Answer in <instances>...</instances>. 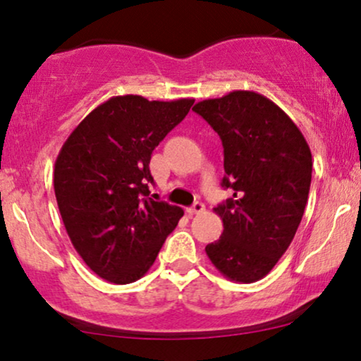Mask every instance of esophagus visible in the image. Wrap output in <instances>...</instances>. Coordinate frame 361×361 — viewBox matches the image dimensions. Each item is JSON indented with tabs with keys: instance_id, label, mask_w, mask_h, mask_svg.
Segmentation results:
<instances>
[{
	"instance_id": "obj_1",
	"label": "esophagus",
	"mask_w": 361,
	"mask_h": 361,
	"mask_svg": "<svg viewBox=\"0 0 361 361\" xmlns=\"http://www.w3.org/2000/svg\"><path fill=\"white\" fill-rule=\"evenodd\" d=\"M204 212H205V205L202 204V202H195L194 205L187 209V214L189 215H199V214H204Z\"/></svg>"
}]
</instances>
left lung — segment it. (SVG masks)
Here are the masks:
<instances>
[{"label": "left lung", "mask_w": 361, "mask_h": 361, "mask_svg": "<svg viewBox=\"0 0 361 361\" xmlns=\"http://www.w3.org/2000/svg\"><path fill=\"white\" fill-rule=\"evenodd\" d=\"M224 145L221 187L233 197L215 207L224 233L205 246L221 274L255 283L274 268L302 220L312 154L281 108L256 92L235 90L192 108Z\"/></svg>", "instance_id": "obj_1"}]
</instances>
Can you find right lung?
Masks as SVG:
<instances>
[{
    "label": "right lung",
    "mask_w": 361,
    "mask_h": 361,
    "mask_svg": "<svg viewBox=\"0 0 361 361\" xmlns=\"http://www.w3.org/2000/svg\"><path fill=\"white\" fill-rule=\"evenodd\" d=\"M192 105V98L113 97L83 118L59 152L54 190L67 235L88 268L110 283L142 278L184 215L149 197V161Z\"/></svg>",
    "instance_id": "right-lung-1"
}]
</instances>
